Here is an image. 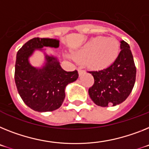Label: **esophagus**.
Here are the masks:
<instances>
[{
  "label": "esophagus",
  "mask_w": 149,
  "mask_h": 149,
  "mask_svg": "<svg viewBox=\"0 0 149 149\" xmlns=\"http://www.w3.org/2000/svg\"><path fill=\"white\" fill-rule=\"evenodd\" d=\"M78 72H79V76H81V75H82V73L85 72V70H82V69H81V68H79L78 69Z\"/></svg>",
  "instance_id": "esophagus-1"
}]
</instances>
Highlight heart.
<instances>
[{"label": "heart", "mask_w": 149, "mask_h": 149, "mask_svg": "<svg viewBox=\"0 0 149 149\" xmlns=\"http://www.w3.org/2000/svg\"><path fill=\"white\" fill-rule=\"evenodd\" d=\"M120 53V43L114 38L97 36L72 52L75 60L86 62L91 68L102 70L111 66Z\"/></svg>", "instance_id": "b5f03b06"}]
</instances>
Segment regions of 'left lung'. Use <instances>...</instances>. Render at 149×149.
Wrapping results in <instances>:
<instances>
[{
	"mask_svg": "<svg viewBox=\"0 0 149 149\" xmlns=\"http://www.w3.org/2000/svg\"><path fill=\"white\" fill-rule=\"evenodd\" d=\"M120 52L113 64L99 71H90L95 83L88 95L101 107L116 106L123 102L132 92L136 81V69L130 45L120 42Z\"/></svg>",
	"mask_w": 149,
	"mask_h": 149,
	"instance_id": "8db88e82",
	"label": "left lung"
}]
</instances>
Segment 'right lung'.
Instances as JSON below:
<instances>
[{
	"instance_id": "1",
	"label": "right lung",
	"mask_w": 149,
	"mask_h": 149,
	"mask_svg": "<svg viewBox=\"0 0 149 149\" xmlns=\"http://www.w3.org/2000/svg\"><path fill=\"white\" fill-rule=\"evenodd\" d=\"M57 38H34L19 50L15 65V82L21 98L26 105L38 112L58 109L65 98L67 85L78 79L77 70L67 72L62 69L57 56L48 54L44 47L57 48ZM36 50L44 54L40 67L30 63Z\"/></svg>"
}]
</instances>
